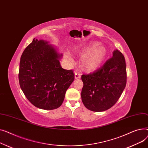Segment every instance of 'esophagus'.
Masks as SVG:
<instances>
[{
    "label": "esophagus",
    "instance_id": "obj_1",
    "mask_svg": "<svg viewBox=\"0 0 148 148\" xmlns=\"http://www.w3.org/2000/svg\"><path fill=\"white\" fill-rule=\"evenodd\" d=\"M75 77L76 78V79H79V78L81 77V74L79 72H75Z\"/></svg>",
    "mask_w": 148,
    "mask_h": 148
}]
</instances>
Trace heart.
I'll use <instances>...</instances> for the list:
<instances>
[{"label": "heart", "instance_id": "heart-1", "mask_svg": "<svg viewBox=\"0 0 148 148\" xmlns=\"http://www.w3.org/2000/svg\"><path fill=\"white\" fill-rule=\"evenodd\" d=\"M97 42H93L92 44L85 48L83 52H86L81 58V64L87 70L96 69L103 62L106 53L105 48L98 45ZM66 58L69 62L73 63V60L69 53L66 54Z\"/></svg>", "mask_w": 148, "mask_h": 148}]
</instances>
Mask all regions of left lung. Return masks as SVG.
Wrapping results in <instances>:
<instances>
[{"instance_id": "1", "label": "left lung", "mask_w": 148, "mask_h": 148, "mask_svg": "<svg viewBox=\"0 0 148 148\" xmlns=\"http://www.w3.org/2000/svg\"><path fill=\"white\" fill-rule=\"evenodd\" d=\"M82 101L94 112L106 110L114 106L122 94L127 83L125 58L115 50L112 58L93 73L83 74Z\"/></svg>"}]
</instances>
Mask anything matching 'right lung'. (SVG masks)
<instances>
[{"instance_id": "obj_1", "label": "right lung", "mask_w": 148, "mask_h": 148, "mask_svg": "<svg viewBox=\"0 0 148 148\" xmlns=\"http://www.w3.org/2000/svg\"><path fill=\"white\" fill-rule=\"evenodd\" d=\"M62 57L47 41L36 38L23 51L18 73L20 85L34 106L53 110L62 105L75 77L72 70L61 66Z\"/></svg>"}]
</instances>
